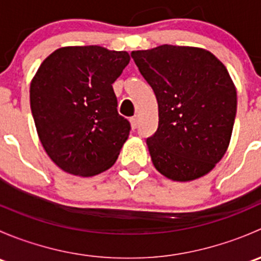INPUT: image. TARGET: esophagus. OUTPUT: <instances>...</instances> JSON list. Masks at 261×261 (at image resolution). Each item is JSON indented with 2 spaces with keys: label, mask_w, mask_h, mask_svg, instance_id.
<instances>
[{
  "label": "esophagus",
  "mask_w": 261,
  "mask_h": 261,
  "mask_svg": "<svg viewBox=\"0 0 261 261\" xmlns=\"http://www.w3.org/2000/svg\"><path fill=\"white\" fill-rule=\"evenodd\" d=\"M130 122H131V127H133V128H138L139 118L136 117V116H134V117L130 118Z\"/></svg>",
  "instance_id": "34e87169"
}]
</instances>
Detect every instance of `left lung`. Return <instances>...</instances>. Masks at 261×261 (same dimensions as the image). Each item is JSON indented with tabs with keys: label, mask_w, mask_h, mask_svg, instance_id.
Wrapping results in <instances>:
<instances>
[{
	"label": "left lung",
	"mask_w": 261,
	"mask_h": 261,
	"mask_svg": "<svg viewBox=\"0 0 261 261\" xmlns=\"http://www.w3.org/2000/svg\"><path fill=\"white\" fill-rule=\"evenodd\" d=\"M154 91L158 128L146 139L158 172L178 181L207 174L227 150L236 89L225 65L204 49L165 45L131 53Z\"/></svg>",
	"instance_id": "8db88e82"
}]
</instances>
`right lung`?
Here are the masks:
<instances>
[{
	"mask_svg": "<svg viewBox=\"0 0 261 261\" xmlns=\"http://www.w3.org/2000/svg\"><path fill=\"white\" fill-rule=\"evenodd\" d=\"M128 62L127 51L89 45L60 48L41 63L31 112L46 154L65 172L91 177L117 159L131 125L117 112L112 84Z\"/></svg>",
	"mask_w": 261,
	"mask_h": 261,
	"instance_id": "add662e5",
	"label": "right lung"
}]
</instances>
